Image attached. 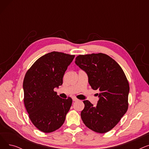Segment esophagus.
<instances>
[{
	"mask_svg": "<svg viewBox=\"0 0 149 149\" xmlns=\"http://www.w3.org/2000/svg\"><path fill=\"white\" fill-rule=\"evenodd\" d=\"M72 100L74 101H78V99L77 98H75V97H72Z\"/></svg>",
	"mask_w": 149,
	"mask_h": 149,
	"instance_id": "34e87169",
	"label": "esophagus"
}]
</instances>
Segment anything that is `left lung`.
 I'll list each match as a JSON object with an SVG mask.
<instances>
[{
	"label": "left lung",
	"instance_id": "8db88e82",
	"mask_svg": "<svg viewBox=\"0 0 149 149\" xmlns=\"http://www.w3.org/2000/svg\"><path fill=\"white\" fill-rule=\"evenodd\" d=\"M75 64L87 73L88 81L97 93L96 106L83 101L81 118L89 129L100 134L112 129L128 109L129 84L121 66L103 53L79 55Z\"/></svg>",
	"mask_w": 149,
	"mask_h": 149
}]
</instances>
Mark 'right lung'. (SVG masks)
Here are the masks:
<instances>
[{"instance_id": "obj_1", "label": "right lung", "mask_w": 149, "mask_h": 149, "mask_svg": "<svg viewBox=\"0 0 149 149\" xmlns=\"http://www.w3.org/2000/svg\"><path fill=\"white\" fill-rule=\"evenodd\" d=\"M74 55L53 51L37 59L23 80L24 104L34 126L45 133L59 129L72 105L70 97L63 99L54 92L63 84V77Z\"/></svg>"}]
</instances>
